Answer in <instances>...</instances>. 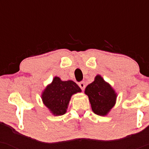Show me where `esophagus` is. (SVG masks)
I'll use <instances>...</instances> for the list:
<instances>
[{
    "mask_svg": "<svg viewBox=\"0 0 149 149\" xmlns=\"http://www.w3.org/2000/svg\"><path fill=\"white\" fill-rule=\"evenodd\" d=\"M79 87L81 88V90H83L84 91V88H85V83H84V81L80 82V83L79 84Z\"/></svg>",
    "mask_w": 149,
    "mask_h": 149,
    "instance_id": "obj_1",
    "label": "esophagus"
}]
</instances>
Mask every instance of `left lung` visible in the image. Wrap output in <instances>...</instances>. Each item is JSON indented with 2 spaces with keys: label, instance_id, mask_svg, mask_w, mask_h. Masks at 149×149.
<instances>
[{
  "label": "left lung",
  "instance_id": "obj_1",
  "mask_svg": "<svg viewBox=\"0 0 149 149\" xmlns=\"http://www.w3.org/2000/svg\"><path fill=\"white\" fill-rule=\"evenodd\" d=\"M91 104L92 111L100 116H106L115 105L118 94L109 83L100 75L94 78L84 91Z\"/></svg>",
  "mask_w": 149,
  "mask_h": 149
}]
</instances>
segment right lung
<instances>
[{"mask_svg": "<svg viewBox=\"0 0 149 149\" xmlns=\"http://www.w3.org/2000/svg\"><path fill=\"white\" fill-rule=\"evenodd\" d=\"M81 92V89L71 80L62 81L55 76L42 92V102L54 116H61L67 112L72 96Z\"/></svg>", "mask_w": 149, "mask_h": 149, "instance_id": "obj_1", "label": "right lung"}]
</instances>
